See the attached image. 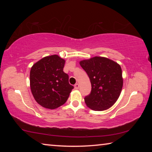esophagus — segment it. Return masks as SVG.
Segmentation results:
<instances>
[{
	"instance_id": "34e87169",
	"label": "esophagus",
	"mask_w": 152,
	"mask_h": 152,
	"mask_svg": "<svg viewBox=\"0 0 152 152\" xmlns=\"http://www.w3.org/2000/svg\"><path fill=\"white\" fill-rule=\"evenodd\" d=\"M74 88H75V89H78L79 88V84L78 83H76L75 85H74Z\"/></svg>"
}]
</instances>
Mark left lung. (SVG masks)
I'll return each instance as SVG.
<instances>
[{"instance_id": "1", "label": "left lung", "mask_w": 152, "mask_h": 152, "mask_svg": "<svg viewBox=\"0 0 152 152\" xmlns=\"http://www.w3.org/2000/svg\"><path fill=\"white\" fill-rule=\"evenodd\" d=\"M91 82V94L84 98L86 106L102 111L114 104L122 91L123 78L119 64L104 57L95 56L80 61Z\"/></svg>"}]
</instances>
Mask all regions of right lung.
Listing matches in <instances>:
<instances>
[{"instance_id": "1", "label": "right lung", "mask_w": 152, "mask_h": 152, "mask_svg": "<svg viewBox=\"0 0 152 152\" xmlns=\"http://www.w3.org/2000/svg\"><path fill=\"white\" fill-rule=\"evenodd\" d=\"M66 61L58 55L41 59L30 71V88L35 101L48 109H55L68 100L74 86L64 72Z\"/></svg>"}]
</instances>
